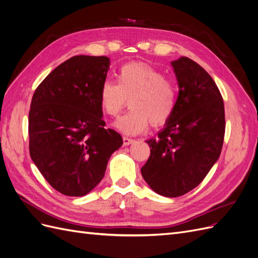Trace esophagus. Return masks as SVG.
I'll list each match as a JSON object with an SVG mask.
<instances>
[{
    "mask_svg": "<svg viewBox=\"0 0 258 258\" xmlns=\"http://www.w3.org/2000/svg\"><path fill=\"white\" fill-rule=\"evenodd\" d=\"M123 145H126V146H128V145H130L131 143H134L135 142V140L134 139H131V138H128V137H123Z\"/></svg>",
    "mask_w": 258,
    "mask_h": 258,
    "instance_id": "34e87169",
    "label": "esophagus"
}]
</instances>
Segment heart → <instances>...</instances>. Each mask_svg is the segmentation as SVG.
<instances>
[{"mask_svg":"<svg viewBox=\"0 0 258 258\" xmlns=\"http://www.w3.org/2000/svg\"><path fill=\"white\" fill-rule=\"evenodd\" d=\"M116 82L106 80L100 88V105L111 117L120 113L129 99L130 110L114 126L128 136L142 134L148 127L165 123L176 102V86L153 67L130 63L119 69Z\"/></svg>","mask_w":258,"mask_h":258,"instance_id":"obj_1","label":"heart"}]
</instances>
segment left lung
I'll return each instance as SVG.
<instances>
[{"label":"left lung","mask_w":258,"mask_h":258,"mask_svg":"<svg viewBox=\"0 0 258 258\" xmlns=\"http://www.w3.org/2000/svg\"><path fill=\"white\" fill-rule=\"evenodd\" d=\"M171 66L178 96L158 137L146 140L152 150L141 173L155 192L174 198L197 187L220 158L225 111L221 92L204 68L187 57Z\"/></svg>","instance_id":"1"}]
</instances>
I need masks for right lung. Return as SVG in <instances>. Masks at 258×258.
<instances>
[{
    "label": "right lung",
    "instance_id": "right-lung-1",
    "mask_svg": "<svg viewBox=\"0 0 258 258\" xmlns=\"http://www.w3.org/2000/svg\"><path fill=\"white\" fill-rule=\"evenodd\" d=\"M110 58L75 56L50 72L36 88L29 113L30 156L54 189L71 197L90 192L105 174L108 159L122 145L105 129L100 88Z\"/></svg>",
    "mask_w": 258,
    "mask_h": 258
}]
</instances>
